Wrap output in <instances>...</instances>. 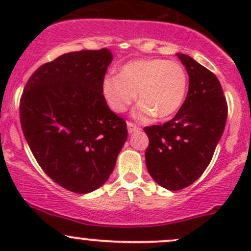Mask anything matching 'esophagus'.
<instances>
[{
    "instance_id": "34e87169",
    "label": "esophagus",
    "mask_w": 251,
    "mask_h": 251,
    "mask_svg": "<svg viewBox=\"0 0 251 251\" xmlns=\"http://www.w3.org/2000/svg\"><path fill=\"white\" fill-rule=\"evenodd\" d=\"M127 129H128V133H133V132H135V131H139L140 127H139V126L134 125L133 123L128 122L127 123Z\"/></svg>"
}]
</instances>
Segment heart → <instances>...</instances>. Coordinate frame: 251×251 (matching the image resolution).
<instances>
[{
	"mask_svg": "<svg viewBox=\"0 0 251 251\" xmlns=\"http://www.w3.org/2000/svg\"><path fill=\"white\" fill-rule=\"evenodd\" d=\"M188 74L177 61L163 59H139L124 65L118 75L103 79L102 91L108 106L116 113H124L137 99L139 105L134 117L149 120L174 116L188 93Z\"/></svg>",
	"mask_w": 251,
	"mask_h": 251,
	"instance_id": "1",
	"label": "heart"
}]
</instances>
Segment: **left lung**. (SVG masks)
Returning a JSON list of instances; mask_svg holds the SVG:
<instances>
[{"label": "left lung", "instance_id": "left-lung-1", "mask_svg": "<svg viewBox=\"0 0 251 251\" xmlns=\"http://www.w3.org/2000/svg\"><path fill=\"white\" fill-rule=\"evenodd\" d=\"M189 75V91L174 119L144 128L150 176L163 188L191 185L211 162L227 117L223 89L212 72L185 54H177Z\"/></svg>", "mask_w": 251, "mask_h": 251}]
</instances>
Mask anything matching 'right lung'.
Masks as SVG:
<instances>
[{
    "instance_id": "add662e5",
    "label": "right lung",
    "mask_w": 251,
    "mask_h": 251,
    "mask_svg": "<svg viewBox=\"0 0 251 251\" xmlns=\"http://www.w3.org/2000/svg\"><path fill=\"white\" fill-rule=\"evenodd\" d=\"M106 48L63 54L31 74L20 100V120L36 162L75 194L103 185L127 139L123 118L109 109L102 82Z\"/></svg>"
}]
</instances>
